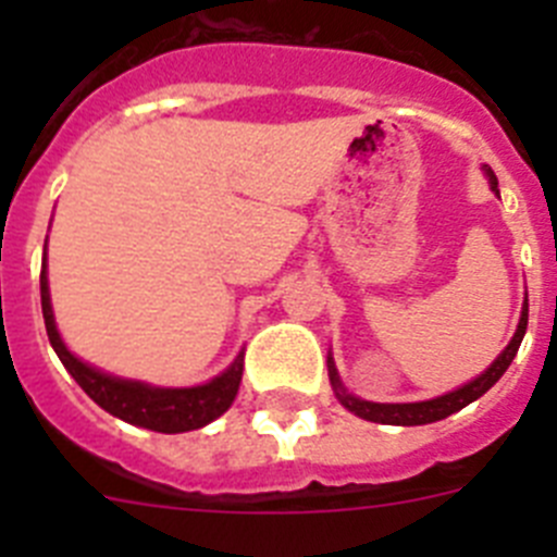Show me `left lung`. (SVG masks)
<instances>
[{"label": "left lung", "mask_w": 557, "mask_h": 557, "mask_svg": "<svg viewBox=\"0 0 557 557\" xmlns=\"http://www.w3.org/2000/svg\"><path fill=\"white\" fill-rule=\"evenodd\" d=\"M485 170H488V166H485ZM488 181H491V189L499 191L496 189V175L491 170H488ZM524 332H528V301H524V309H521V321H519V329H516L513 339H510L508 348H505V351L494 359V366L482 373V376H476L474 382H469V385L457 387V391L446 393V396L430 398V401H416V405H373V401H362V398H357V396H351V393L343 391V385H339V379H337V371H334L332 357H329V379H332V385H334V391H337L339 401H343V405H346L354 416L366 418V421H376V424H396V426L432 424V421H441V418L462 410V407L471 405L474 398H480L482 393L491 391V387L499 382L502 373L508 371L510 362H513Z\"/></svg>", "instance_id": "8db88e82"}]
</instances>
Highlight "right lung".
Segmentation results:
<instances>
[{
	"label": "right lung",
	"instance_id": "right-lung-1",
	"mask_svg": "<svg viewBox=\"0 0 557 557\" xmlns=\"http://www.w3.org/2000/svg\"><path fill=\"white\" fill-rule=\"evenodd\" d=\"M41 312L44 323H47V337L66 366V371L75 376L77 385L95 398L102 410L111 416L122 418L127 424L145 426L152 432H189L200 430V426L211 424L214 418L223 416L231 407L239 391V379H243V354L234 359V366L218 379H211L209 385L200 387H181V391H170V387H150L141 382H125V379L108 376V373L95 371L91 366L81 362L75 354H69L63 346L61 334L55 329V318H52V307H49V287H47V256H44L41 270Z\"/></svg>",
	"mask_w": 557,
	"mask_h": 557
}]
</instances>
